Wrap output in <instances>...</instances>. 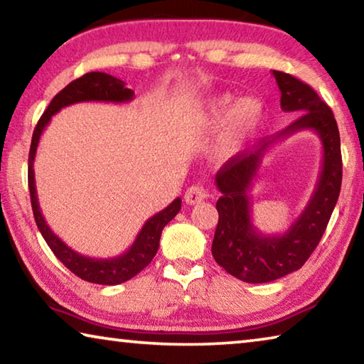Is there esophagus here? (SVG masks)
I'll return each mask as SVG.
<instances>
[{"mask_svg":"<svg viewBox=\"0 0 364 364\" xmlns=\"http://www.w3.org/2000/svg\"><path fill=\"white\" fill-rule=\"evenodd\" d=\"M207 197L204 188L200 186H191L186 189V193H184V202L189 205H194V204H200L202 200H204Z\"/></svg>","mask_w":364,"mask_h":364,"instance_id":"esophagus-1","label":"esophagus"}]
</instances>
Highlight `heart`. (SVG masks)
<instances>
[{
  "label": "heart",
  "instance_id": "obj_1",
  "mask_svg": "<svg viewBox=\"0 0 364 364\" xmlns=\"http://www.w3.org/2000/svg\"><path fill=\"white\" fill-rule=\"evenodd\" d=\"M264 119V104L257 96H245L236 101L232 93L207 96L196 109L194 122L204 132H215L221 127L218 151L223 156H234L254 136Z\"/></svg>",
  "mask_w": 364,
  "mask_h": 364
}]
</instances>
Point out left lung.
Listing matches in <instances>:
<instances>
[{
	"instance_id": "1",
	"label": "left lung",
	"mask_w": 364,
	"mask_h": 364,
	"mask_svg": "<svg viewBox=\"0 0 364 364\" xmlns=\"http://www.w3.org/2000/svg\"><path fill=\"white\" fill-rule=\"evenodd\" d=\"M281 91V109L300 114L291 125L250 152L232 157L215 176L221 197L217 202L218 225L212 255L234 278L250 284L279 279L304 267L321 241L342 184L341 136L334 114L316 91L284 72L273 70ZM315 131L323 146L322 170L316 191L288 231L263 235L251 221V198L264 154L278 140L294 132Z\"/></svg>"
}]
</instances>
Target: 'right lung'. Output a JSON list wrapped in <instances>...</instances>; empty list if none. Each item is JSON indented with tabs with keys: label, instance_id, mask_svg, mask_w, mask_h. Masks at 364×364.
I'll return each instance as SVG.
<instances>
[{
	"label": "right lung",
	"instance_id": "obj_1",
	"mask_svg": "<svg viewBox=\"0 0 364 364\" xmlns=\"http://www.w3.org/2000/svg\"><path fill=\"white\" fill-rule=\"evenodd\" d=\"M133 97L134 91L128 90L125 86V82H122V80L104 72L85 73L83 77L73 80L72 83L67 85L63 91H59V93L53 97L51 104H49L45 114L41 115V119L36 123L32 136V144H30L28 189L36 226H38L41 236L45 237V241L49 245V249L53 250V254L56 255L73 274H77L78 278L88 282H95V284H122V282L136 276L139 271H143L147 264L152 262L154 255L157 254L160 234H162L165 225L170 223V221L176 217V213L181 210V199L176 197L168 207H165L164 210H160L159 213L147 220L143 228H141V231L138 232L134 242L130 245V249L123 252V254L110 258L86 257L69 247L58 234H54L51 228L48 226L45 217H43L35 186L33 162L36 156V147H38L43 132H45L48 123L51 122V117L54 114H58L63 107L72 106V104L77 102L90 101L122 104L130 102Z\"/></svg>",
	"mask_w": 364,
	"mask_h": 364
}]
</instances>
